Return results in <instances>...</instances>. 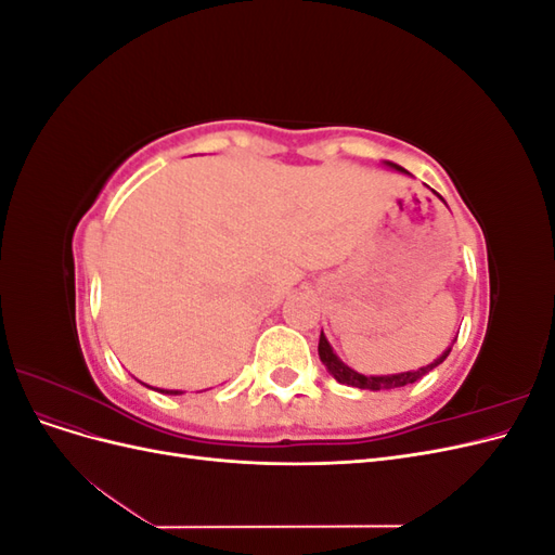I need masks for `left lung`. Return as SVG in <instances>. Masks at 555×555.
Instances as JSON below:
<instances>
[{"instance_id":"obj_1","label":"left lung","mask_w":555,"mask_h":555,"mask_svg":"<svg viewBox=\"0 0 555 555\" xmlns=\"http://www.w3.org/2000/svg\"><path fill=\"white\" fill-rule=\"evenodd\" d=\"M386 166H389V169H393V171H398V173H405V176H410V171H405L402 169V166H398V164H393V162H384ZM440 196V194H438ZM442 198V196H440ZM444 201V198H442ZM453 343H456V338H453ZM453 343L442 351V354L435 359L433 363H428V365H424V367H418V371H408V373H396V375H363V373H357L354 367H349L347 363H343L340 361V357L335 354L333 351V347H331V343L326 340V335H324V331H322V335H319V347H317V351H319V359H322V363L326 365V371L338 379L340 384H347V386H357V389H371V391H386V389H398V386H408V384H414L416 379H422L424 375H428L433 367H438L447 357H449V351H451V347H453Z\"/></svg>"}]
</instances>
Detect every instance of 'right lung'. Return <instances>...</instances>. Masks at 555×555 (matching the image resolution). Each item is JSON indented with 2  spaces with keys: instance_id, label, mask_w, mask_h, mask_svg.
<instances>
[{
  "instance_id": "right-lung-1",
  "label": "right lung",
  "mask_w": 555,
  "mask_h": 555,
  "mask_svg": "<svg viewBox=\"0 0 555 555\" xmlns=\"http://www.w3.org/2000/svg\"><path fill=\"white\" fill-rule=\"evenodd\" d=\"M145 386H147V384H145ZM147 389H153V386H147ZM159 391H162V393H169V396H180V393H182V391H169V389H159Z\"/></svg>"
}]
</instances>
